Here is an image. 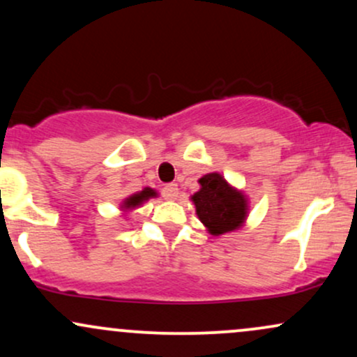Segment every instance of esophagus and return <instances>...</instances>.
I'll list each match as a JSON object with an SVG mask.
<instances>
[{"mask_svg": "<svg viewBox=\"0 0 357 357\" xmlns=\"http://www.w3.org/2000/svg\"><path fill=\"white\" fill-rule=\"evenodd\" d=\"M178 184H166L165 188H162V196H165L166 199H169V202H173V199L178 198Z\"/></svg>", "mask_w": 357, "mask_h": 357, "instance_id": "esophagus-1", "label": "esophagus"}]
</instances>
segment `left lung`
Returning <instances> with one entry per match:
<instances>
[{
    "label": "left lung",
    "instance_id": "left-lung-1",
    "mask_svg": "<svg viewBox=\"0 0 357 357\" xmlns=\"http://www.w3.org/2000/svg\"><path fill=\"white\" fill-rule=\"evenodd\" d=\"M199 191L191 196L196 215L211 235L235 231L247 220L248 202L245 195L231 186L218 173L204 174L198 179Z\"/></svg>",
    "mask_w": 357,
    "mask_h": 357
}]
</instances>
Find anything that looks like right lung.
<instances>
[{"label":"right lung","mask_w":357,"mask_h":357,"mask_svg":"<svg viewBox=\"0 0 357 357\" xmlns=\"http://www.w3.org/2000/svg\"><path fill=\"white\" fill-rule=\"evenodd\" d=\"M153 196H155V191L151 190V188H144L142 191L136 192V195L129 196V198H126V202L122 203V210H134V208H137L139 204H142L144 202H147L149 198H153Z\"/></svg>","instance_id":"obj_1"}]
</instances>
